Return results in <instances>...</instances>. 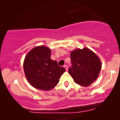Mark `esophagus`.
I'll return each instance as SVG.
<instances>
[{"instance_id":"obj_1","label":"esophagus","mask_w":120,"mask_h":120,"mask_svg":"<svg viewBox=\"0 0 120 120\" xmlns=\"http://www.w3.org/2000/svg\"><path fill=\"white\" fill-rule=\"evenodd\" d=\"M64 67L65 69H66V70L67 71V70H68V67L67 66V65H64Z\"/></svg>"}]
</instances>
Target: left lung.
I'll list each match as a JSON object with an SVG mask.
<instances>
[{
  "instance_id": "obj_1",
  "label": "left lung",
  "mask_w": 120,
  "mask_h": 120,
  "mask_svg": "<svg viewBox=\"0 0 120 120\" xmlns=\"http://www.w3.org/2000/svg\"><path fill=\"white\" fill-rule=\"evenodd\" d=\"M71 67L69 73L77 84L82 86L91 85L99 76L101 60L96 53L87 47L76 49L70 53Z\"/></svg>"
}]
</instances>
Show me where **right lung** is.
<instances>
[{
    "label": "right lung",
    "instance_id": "add662e5",
    "mask_svg": "<svg viewBox=\"0 0 120 120\" xmlns=\"http://www.w3.org/2000/svg\"><path fill=\"white\" fill-rule=\"evenodd\" d=\"M51 51L45 46L32 49L24 58L23 69L31 86L42 91H49L58 84L65 69L51 59Z\"/></svg>",
    "mask_w": 120,
    "mask_h": 120
}]
</instances>
